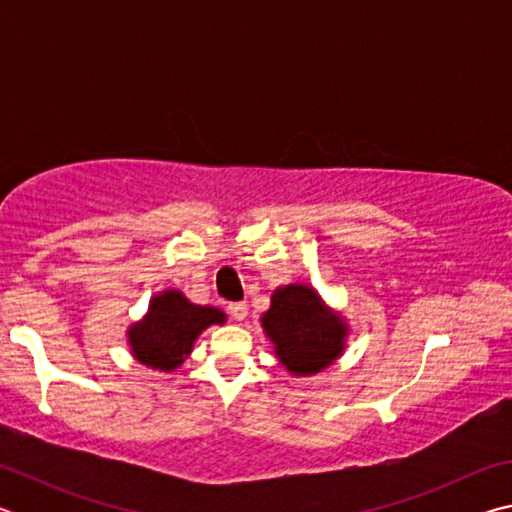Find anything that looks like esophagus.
<instances>
[{"mask_svg": "<svg viewBox=\"0 0 512 512\" xmlns=\"http://www.w3.org/2000/svg\"><path fill=\"white\" fill-rule=\"evenodd\" d=\"M228 311L235 320H244L248 316V305H246V302H230Z\"/></svg>", "mask_w": 512, "mask_h": 512, "instance_id": "1", "label": "esophagus"}]
</instances>
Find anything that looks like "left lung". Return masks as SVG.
Segmentation results:
<instances>
[{"mask_svg":"<svg viewBox=\"0 0 512 512\" xmlns=\"http://www.w3.org/2000/svg\"><path fill=\"white\" fill-rule=\"evenodd\" d=\"M262 325L275 343L277 357L296 375L318 372L343 350V323L329 316L316 291L307 287L289 284L277 289Z\"/></svg>","mask_w":512,"mask_h":512,"instance_id":"left-lung-1","label":"left lung"}]
</instances>
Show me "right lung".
<instances>
[{"instance_id":"add662e5","label":"right lung","mask_w":512,"mask_h":512,"mask_svg":"<svg viewBox=\"0 0 512 512\" xmlns=\"http://www.w3.org/2000/svg\"><path fill=\"white\" fill-rule=\"evenodd\" d=\"M223 320L225 316L219 309L198 307L180 291H164L162 296L153 298L149 316L131 327L128 341L137 361L153 370L169 372L185 361L196 336L205 327Z\"/></svg>"}]
</instances>
